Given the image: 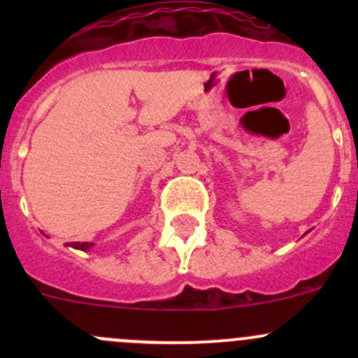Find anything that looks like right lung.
Listing matches in <instances>:
<instances>
[{"mask_svg": "<svg viewBox=\"0 0 358 358\" xmlns=\"http://www.w3.org/2000/svg\"><path fill=\"white\" fill-rule=\"evenodd\" d=\"M67 246H71L74 249H81V251H88V249L93 246V243H71V244H67Z\"/></svg>", "mask_w": 358, "mask_h": 358, "instance_id": "1", "label": "right lung"}]
</instances>
